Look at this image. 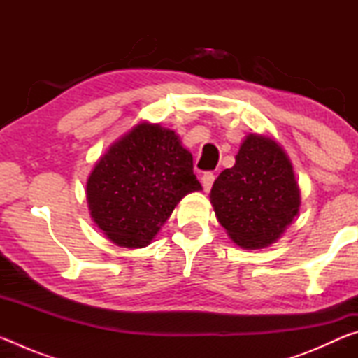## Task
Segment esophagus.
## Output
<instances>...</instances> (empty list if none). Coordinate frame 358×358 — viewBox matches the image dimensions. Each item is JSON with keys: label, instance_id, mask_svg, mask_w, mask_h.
<instances>
[{"label": "esophagus", "instance_id": "obj_1", "mask_svg": "<svg viewBox=\"0 0 358 358\" xmlns=\"http://www.w3.org/2000/svg\"><path fill=\"white\" fill-rule=\"evenodd\" d=\"M213 181H215V173L207 172V173L202 175V185H203L205 192H208L211 189V186H213Z\"/></svg>", "mask_w": 358, "mask_h": 358}]
</instances>
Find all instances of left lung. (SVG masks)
<instances>
[{
  "instance_id": "8db88e82",
  "label": "left lung",
  "mask_w": 358,
  "mask_h": 358,
  "mask_svg": "<svg viewBox=\"0 0 358 358\" xmlns=\"http://www.w3.org/2000/svg\"><path fill=\"white\" fill-rule=\"evenodd\" d=\"M210 202L237 246L262 250L276 243L301 205L292 162L280 142L270 136L248 134L234 167L215 180Z\"/></svg>"
}]
</instances>
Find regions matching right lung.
Listing matches in <instances>:
<instances>
[{
	"label": "right lung",
	"mask_w": 358,
	"mask_h": 358,
	"mask_svg": "<svg viewBox=\"0 0 358 358\" xmlns=\"http://www.w3.org/2000/svg\"><path fill=\"white\" fill-rule=\"evenodd\" d=\"M202 191L178 134L142 121L117 138L87 180L88 210L121 248L151 243L187 194Z\"/></svg>",
	"instance_id": "add662e5"
}]
</instances>
